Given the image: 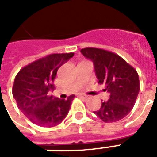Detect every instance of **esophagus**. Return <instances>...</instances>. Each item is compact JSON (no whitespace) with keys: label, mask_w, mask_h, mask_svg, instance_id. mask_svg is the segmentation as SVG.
<instances>
[{"label":"esophagus","mask_w":157,"mask_h":157,"mask_svg":"<svg viewBox=\"0 0 157 157\" xmlns=\"http://www.w3.org/2000/svg\"><path fill=\"white\" fill-rule=\"evenodd\" d=\"M78 97H79V98H81L84 99V100H86V99L88 98H87V97H86V96H84V95H82V94H79V95H78Z\"/></svg>","instance_id":"34e87169"}]
</instances>
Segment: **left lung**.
I'll return each instance as SVG.
<instances>
[{
  "label": "left lung",
  "instance_id": "left-lung-1",
  "mask_svg": "<svg viewBox=\"0 0 157 157\" xmlns=\"http://www.w3.org/2000/svg\"><path fill=\"white\" fill-rule=\"evenodd\" d=\"M81 52L93 62L98 83L109 93V100L102 102L94 113L105 123L124 118L135 106L140 92L136 70L113 52L93 47L82 48Z\"/></svg>",
  "mask_w": 157,
  "mask_h": 157
}]
</instances>
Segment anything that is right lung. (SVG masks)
Here are the masks:
<instances>
[{
	"instance_id": "obj_1",
	"label": "right lung",
	"mask_w": 157,
	"mask_h": 157,
	"mask_svg": "<svg viewBox=\"0 0 157 157\" xmlns=\"http://www.w3.org/2000/svg\"><path fill=\"white\" fill-rule=\"evenodd\" d=\"M74 53L51 54L22 67L17 74L12 95L17 105L30 121L41 127L59 124L66 115L75 95L59 99L50 95L59 68Z\"/></svg>"
}]
</instances>
